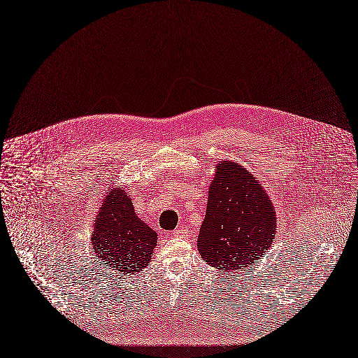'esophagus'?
I'll list each match as a JSON object with an SVG mask.
<instances>
[{
  "label": "esophagus",
  "instance_id": "1",
  "mask_svg": "<svg viewBox=\"0 0 358 358\" xmlns=\"http://www.w3.org/2000/svg\"><path fill=\"white\" fill-rule=\"evenodd\" d=\"M172 235L176 236V238H187L189 232H187V229H185V228H176V229L172 232Z\"/></svg>",
  "mask_w": 358,
  "mask_h": 358
}]
</instances>
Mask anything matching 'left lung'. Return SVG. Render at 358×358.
<instances>
[{"instance_id": "obj_1", "label": "left lung", "mask_w": 358, "mask_h": 358, "mask_svg": "<svg viewBox=\"0 0 358 358\" xmlns=\"http://www.w3.org/2000/svg\"><path fill=\"white\" fill-rule=\"evenodd\" d=\"M275 234L277 213L259 180L234 160L219 162L198 236L203 261L232 277L262 258Z\"/></svg>"}]
</instances>
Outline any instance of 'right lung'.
Listing matches in <instances>:
<instances>
[{"label": "right lung", "instance_id": "add662e5", "mask_svg": "<svg viewBox=\"0 0 358 358\" xmlns=\"http://www.w3.org/2000/svg\"><path fill=\"white\" fill-rule=\"evenodd\" d=\"M90 245L104 266L127 277L150 264L157 234L136 215L122 186H108L94 217Z\"/></svg>", "mask_w": 358, "mask_h": 358}]
</instances>
